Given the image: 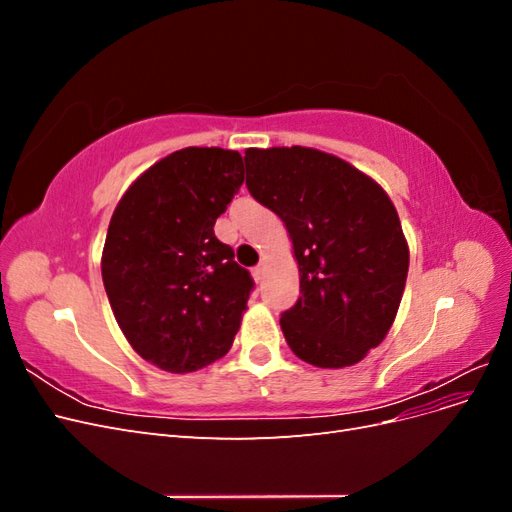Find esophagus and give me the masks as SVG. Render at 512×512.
<instances>
[{
	"instance_id": "esophagus-1",
	"label": "esophagus",
	"mask_w": 512,
	"mask_h": 512,
	"mask_svg": "<svg viewBox=\"0 0 512 512\" xmlns=\"http://www.w3.org/2000/svg\"><path fill=\"white\" fill-rule=\"evenodd\" d=\"M252 275H254V280H256V282H262V277H265V267H262V265H256V267L252 269Z\"/></svg>"
}]
</instances>
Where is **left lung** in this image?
<instances>
[{
    "instance_id": "1",
    "label": "left lung",
    "mask_w": 512,
    "mask_h": 512,
    "mask_svg": "<svg viewBox=\"0 0 512 512\" xmlns=\"http://www.w3.org/2000/svg\"><path fill=\"white\" fill-rule=\"evenodd\" d=\"M247 190L286 224L301 297L282 314L290 350L309 365L359 363L389 333L410 252L399 215L359 168L309 147L247 149Z\"/></svg>"
}]
</instances>
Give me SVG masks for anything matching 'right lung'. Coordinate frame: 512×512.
Listing matches in <instances>:
<instances>
[{
	"instance_id": "1",
	"label": "right lung",
	"mask_w": 512,
	"mask_h": 512,
	"mask_svg": "<svg viewBox=\"0 0 512 512\" xmlns=\"http://www.w3.org/2000/svg\"><path fill=\"white\" fill-rule=\"evenodd\" d=\"M243 173L239 151H175L130 185L108 224L102 280L115 320L170 374L222 359L239 331L254 280L213 226Z\"/></svg>"
}]
</instances>
